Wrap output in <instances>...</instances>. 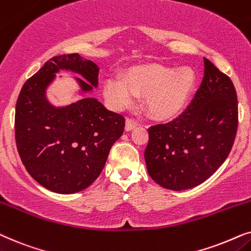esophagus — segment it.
<instances>
[{
  "label": "esophagus",
  "instance_id": "esophagus-1",
  "mask_svg": "<svg viewBox=\"0 0 251 251\" xmlns=\"http://www.w3.org/2000/svg\"><path fill=\"white\" fill-rule=\"evenodd\" d=\"M136 126H138V124H136L134 120L132 119H126V125H125V129L126 131H132V129H134Z\"/></svg>",
  "mask_w": 251,
  "mask_h": 251
}]
</instances>
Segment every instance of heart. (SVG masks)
Segmentation results:
<instances>
[{
  "label": "heart",
  "instance_id": "1",
  "mask_svg": "<svg viewBox=\"0 0 251 251\" xmlns=\"http://www.w3.org/2000/svg\"><path fill=\"white\" fill-rule=\"evenodd\" d=\"M195 85L193 70H179L160 64L132 69L125 80L110 76L103 94L112 109L123 110L134 103L136 96L145 97V108L153 118L169 119L181 111Z\"/></svg>",
  "mask_w": 251,
  "mask_h": 251
}]
</instances>
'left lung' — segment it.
<instances>
[{
	"instance_id": "left-lung-1",
	"label": "left lung",
	"mask_w": 251,
	"mask_h": 251,
	"mask_svg": "<svg viewBox=\"0 0 251 251\" xmlns=\"http://www.w3.org/2000/svg\"><path fill=\"white\" fill-rule=\"evenodd\" d=\"M238 128V98L230 79L204 58L201 86L172 122L148 128L147 170L166 189H190L218 170L232 149Z\"/></svg>"
}]
</instances>
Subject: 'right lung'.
<instances>
[{"label": "right lung", "mask_w": 251, "mask_h": 251, "mask_svg": "<svg viewBox=\"0 0 251 251\" xmlns=\"http://www.w3.org/2000/svg\"><path fill=\"white\" fill-rule=\"evenodd\" d=\"M61 71L85 79L72 77L79 86L74 96L99 87L100 69L94 62L79 53L51 58L23 86L16 104L15 134L19 156L32 178L51 192L73 194L98 179L112 145L123 134L125 118L95 98L52 105L46 92Z\"/></svg>", "instance_id": "obj_1"}]
</instances>
